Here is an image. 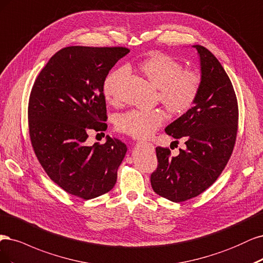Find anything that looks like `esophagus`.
I'll use <instances>...</instances> for the list:
<instances>
[{
    "label": "esophagus",
    "mask_w": 263,
    "mask_h": 263,
    "mask_svg": "<svg viewBox=\"0 0 263 263\" xmlns=\"http://www.w3.org/2000/svg\"><path fill=\"white\" fill-rule=\"evenodd\" d=\"M141 143L146 144V145H147V146H149V147H153V144H151V143H148V142H142V141H141Z\"/></svg>",
    "instance_id": "1"
}]
</instances>
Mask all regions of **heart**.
Masks as SVG:
<instances>
[{
    "label": "heart",
    "instance_id": "obj_1",
    "mask_svg": "<svg viewBox=\"0 0 263 263\" xmlns=\"http://www.w3.org/2000/svg\"><path fill=\"white\" fill-rule=\"evenodd\" d=\"M140 71L157 87V99L169 112L183 115L193 107L201 92L202 75L175 58L164 53H156L139 65ZM125 67L110 72L104 81L103 90L106 98L116 104L119 101L118 86L125 75ZM166 120L162 109H133L118 117L117 129L134 138H148Z\"/></svg>",
    "mask_w": 263,
    "mask_h": 263
}]
</instances>
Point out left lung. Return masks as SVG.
Listing matches in <instances>:
<instances>
[{
	"label": "left lung",
	"instance_id": "1",
	"mask_svg": "<svg viewBox=\"0 0 263 263\" xmlns=\"http://www.w3.org/2000/svg\"><path fill=\"white\" fill-rule=\"evenodd\" d=\"M194 48L201 61V92L189 111L165 129L183 139L187 148L174 157L168 147L157 146L158 164L151 174L153 190L173 202L198 197L215 182L232 156L238 131V103L230 78L206 48Z\"/></svg>",
	"mask_w": 263,
	"mask_h": 263
}]
</instances>
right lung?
Listing matches in <instances>:
<instances>
[{
    "label": "right lung",
    "instance_id": "1",
    "mask_svg": "<svg viewBox=\"0 0 263 263\" xmlns=\"http://www.w3.org/2000/svg\"><path fill=\"white\" fill-rule=\"evenodd\" d=\"M124 47L63 48L33 83L28 129L33 152L50 179L65 192L89 200L114 188L126 153L120 140L87 146L90 130L106 131L103 84L112 66L128 54Z\"/></svg>",
    "mask_w": 263,
    "mask_h": 263
}]
</instances>
